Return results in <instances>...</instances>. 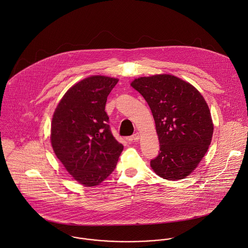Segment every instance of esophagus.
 I'll use <instances>...</instances> for the list:
<instances>
[{"instance_id":"1","label":"esophagus","mask_w":248,"mask_h":248,"mask_svg":"<svg viewBox=\"0 0 248 248\" xmlns=\"http://www.w3.org/2000/svg\"><path fill=\"white\" fill-rule=\"evenodd\" d=\"M140 135L139 134V133H136L135 135H133L130 139H129V140H131V141H139L140 140Z\"/></svg>"}]
</instances>
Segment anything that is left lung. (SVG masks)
Masks as SVG:
<instances>
[{
  "label": "left lung",
  "mask_w": 248,
  "mask_h": 248,
  "mask_svg": "<svg viewBox=\"0 0 248 248\" xmlns=\"http://www.w3.org/2000/svg\"><path fill=\"white\" fill-rule=\"evenodd\" d=\"M131 86L150 107L159 140L151 167L168 180L189 176L206 154L212 140L208 105L191 84L170 74L135 79Z\"/></svg>",
  "instance_id": "left-lung-1"
}]
</instances>
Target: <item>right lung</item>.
Here are the masks:
<instances>
[{
    "label": "right lung",
    "instance_id": "right-lung-1",
    "mask_svg": "<svg viewBox=\"0 0 248 248\" xmlns=\"http://www.w3.org/2000/svg\"><path fill=\"white\" fill-rule=\"evenodd\" d=\"M117 82L101 75L85 78L65 93L53 113V151L73 178L87 187L106 179L123 151L105 111L107 97Z\"/></svg>",
    "mask_w": 248,
    "mask_h": 248
}]
</instances>
